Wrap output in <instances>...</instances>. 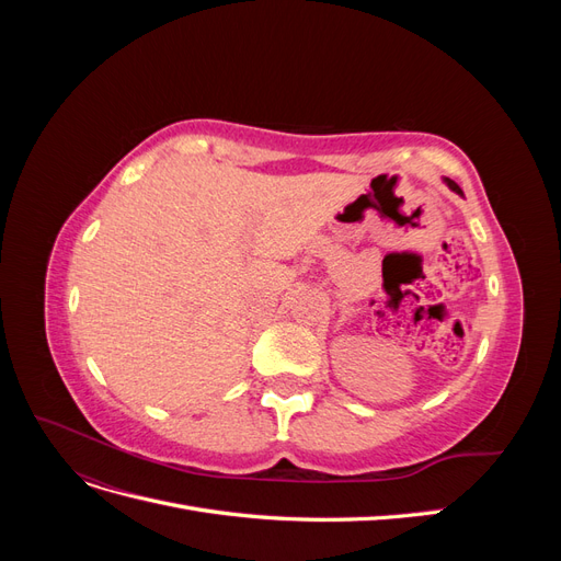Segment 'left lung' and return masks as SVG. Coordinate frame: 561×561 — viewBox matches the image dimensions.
<instances>
[{"label": "left lung", "mask_w": 561, "mask_h": 561, "mask_svg": "<svg viewBox=\"0 0 561 561\" xmlns=\"http://www.w3.org/2000/svg\"><path fill=\"white\" fill-rule=\"evenodd\" d=\"M447 184H449V186H451V190H454V192H456V194H461V196H463V192H461V190H458V184H456V182H454V180H447Z\"/></svg>", "instance_id": "obj_1"}]
</instances>
